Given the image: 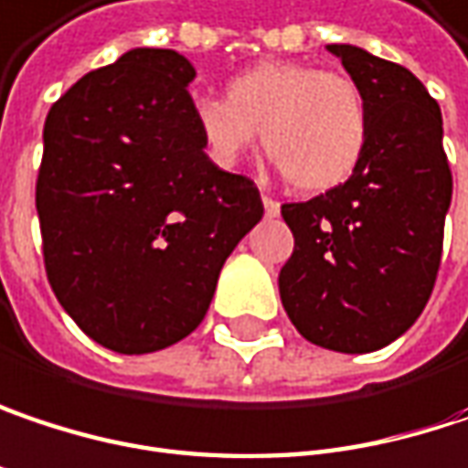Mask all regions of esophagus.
I'll return each mask as SVG.
<instances>
[{
	"mask_svg": "<svg viewBox=\"0 0 468 468\" xmlns=\"http://www.w3.org/2000/svg\"><path fill=\"white\" fill-rule=\"evenodd\" d=\"M262 206H265V217H271V219L281 214V203L273 200L271 195H262Z\"/></svg>",
	"mask_w": 468,
	"mask_h": 468,
	"instance_id": "1",
	"label": "esophagus"
}]
</instances>
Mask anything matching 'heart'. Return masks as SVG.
<instances>
[{
    "label": "heart",
    "instance_id": "obj_1",
    "mask_svg": "<svg viewBox=\"0 0 468 468\" xmlns=\"http://www.w3.org/2000/svg\"><path fill=\"white\" fill-rule=\"evenodd\" d=\"M192 120L206 154L235 168L257 144L300 192L340 187L369 142V107L359 82L303 61H262L225 85V101L200 96Z\"/></svg>",
    "mask_w": 468,
    "mask_h": 468
}]
</instances>
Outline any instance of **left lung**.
Wrapping results in <instances>:
<instances>
[{
	"label": "left lung",
	"instance_id": "1",
	"mask_svg": "<svg viewBox=\"0 0 468 468\" xmlns=\"http://www.w3.org/2000/svg\"><path fill=\"white\" fill-rule=\"evenodd\" d=\"M329 53L367 96L369 142L346 185L281 206L294 251L278 292L305 340L369 354L404 335L431 297L452 174L440 104L412 71L354 45Z\"/></svg>",
	"mask_w": 468,
	"mask_h": 468
}]
</instances>
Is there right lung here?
Here are the masks:
<instances>
[{"instance_id":"1","label":"right lung","mask_w":468,"mask_h":468,"mask_svg":"<svg viewBox=\"0 0 468 468\" xmlns=\"http://www.w3.org/2000/svg\"><path fill=\"white\" fill-rule=\"evenodd\" d=\"M176 50L136 48L50 107L37 176L48 281L117 354H152L203 321L238 240L262 219L249 176L203 152Z\"/></svg>"}]
</instances>
